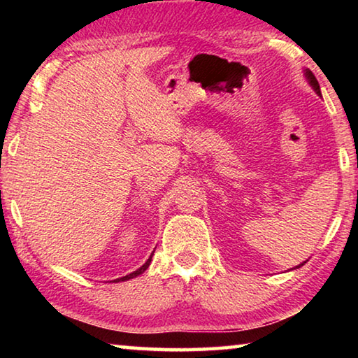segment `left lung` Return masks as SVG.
Returning <instances> with one entry per match:
<instances>
[{"label":"left lung","instance_id":"left-lung-1","mask_svg":"<svg viewBox=\"0 0 358 358\" xmlns=\"http://www.w3.org/2000/svg\"><path fill=\"white\" fill-rule=\"evenodd\" d=\"M305 76H306L308 82H310V85H311V87H313L314 92H316V93L320 96V88H319V82H317V78L314 77V74H313V72H311L310 69H305ZM303 264H305V262H303ZM303 264H300L299 266H301Z\"/></svg>","mask_w":358,"mask_h":358}]
</instances>
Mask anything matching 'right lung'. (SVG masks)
Segmentation results:
<instances>
[{"mask_svg":"<svg viewBox=\"0 0 358 358\" xmlns=\"http://www.w3.org/2000/svg\"><path fill=\"white\" fill-rule=\"evenodd\" d=\"M155 252V251H153ZM151 257H153V254H151V256L148 257V260H147V262H145L142 266H141V268H138V270H136V271H132V273H129V275H126V276H123V278H118V280H115V281H128V280H131V278H136V276H138V275H142L143 273V271L145 270H147L148 268V266H150V262H151Z\"/></svg>","mask_w":358,"mask_h":358,"instance_id":"obj_1","label":"right lung"}]
</instances>
